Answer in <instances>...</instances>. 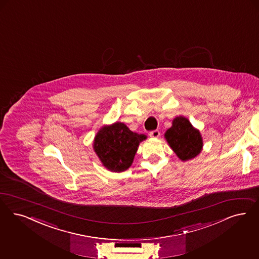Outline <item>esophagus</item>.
I'll return each instance as SVG.
<instances>
[{"mask_svg":"<svg viewBox=\"0 0 259 259\" xmlns=\"http://www.w3.org/2000/svg\"><path fill=\"white\" fill-rule=\"evenodd\" d=\"M160 131L159 130H154V131H151L150 133H149V136L151 137V138H159L160 137Z\"/></svg>","mask_w":259,"mask_h":259,"instance_id":"obj_1","label":"esophagus"}]
</instances>
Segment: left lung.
I'll return each instance as SVG.
<instances>
[{
    "label": "left lung",
    "mask_w": 259,
    "mask_h": 259,
    "mask_svg": "<svg viewBox=\"0 0 259 259\" xmlns=\"http://www.w3.org/2000/svg\"><path fill=\"white\" fill-rule=\"evenodd\" d=\"M164 138L182 161L195 158L203 148V140L199 130L185 116H177L173 119L172 126L165 132Z\"/></svg>",
    "instance_id": "1"
}]
</instances>
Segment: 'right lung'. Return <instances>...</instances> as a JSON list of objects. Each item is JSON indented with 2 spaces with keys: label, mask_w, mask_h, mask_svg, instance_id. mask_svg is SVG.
Listing matches in <instances>:
<instances>
[{
  "label": "right lung",
  "mask_w": 259,
  "mask_h": 259,
  "mask_svg": "<svg viewBox=\"0 0 259 259\" xmlns=\"http://www.w3.org/2000/svg\"><path fill=\"white\" fill-rule=\"evenodd\" d=\"M147 137L132 132L124 123L103 126L95 138L94 150L110 171L122 172L134 161L140 143Z\"/></svg>",
  "instance_id": "obj_1"
}]
</instances>
